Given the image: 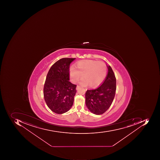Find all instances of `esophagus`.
<instances>
[{
	"instance_id": "obj_1",
	"label": "esophagus",
	"mask_w": 160,
	"mask_h": 160,
	"mask_svg": "<svg viewBox=\"0 0 160 160\" xmlns=\"http://www.w3.org/2000/svg\"><path fill=\"white\" fill-rule=\"evenodd\" d=\"M80 88V87L79 86H77V87H76V90H78Z\"/></svg>"
}]
</instances>
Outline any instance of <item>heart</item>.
Returning a JSON list of instances; mask_svg holds the SVG:
<instances>
[{
    "label": "heart",
    "mask_w": 160,
    "mask_h": 160,
    "mask_svg": "<svg viewBox=\"0 0 160 160\" xmlns=\"http://www.w3.org/2000/svg\"><path fill=\"white\" fill-rule=\"evenodd\" d=\"M107 74V66L103 62L94 60H82L77 64L76 67L70 69V77L73 82H77L83 75L81 85L95 87L99 86L104 80Z\"/></svg>",
    "instance_id": "b5f03b06"
}]
</instances>
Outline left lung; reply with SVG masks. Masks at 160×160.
<instances>
[{"mask_svg":"<svg viewBox=\"0 0 160 160\" xmlns=\"http://www.w3.org/2000/svg\"><path fill=\"white\" fill-rule=\"evenodd\" d=\"M103 84L96 89L88 90L86 93V104L91 112L100 115L108 110L115 97L116 80L111 66Z\"/></svg>","mask_w":160,"mask_h":160,"instance_id":"8db88e82","label":"left lung"}]
</instances>
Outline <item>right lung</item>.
Masks as SVG:
<instances>
[{
  "label": "right lung",
  "instance_id": "obj_1",
  "mask_svg": "<svg viewBox=\"0 0 160 160\" xmlns=\"http://www.w3.org/2000/svg\"><path fill=\"white\" fill-rule=\"evenodd\" d=\"M75 58H64L56 62L48 73L44 97L48 108L57 114L68 112L73 103L76 85L69 81L70 63Z\"/></svg>",
  "mask_w": 160,
  "mask_h": 160
}]
</instances>
